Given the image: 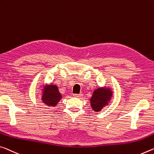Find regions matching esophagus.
<instances>
[{
	"label": "esophagus",
	"mask_w": 154,
	"mask_h": 154,
	"mask_svg": "<svg viewBox=\"0 0 154 154\" xmlns=\"http://www.w3.org/2000/svg\"><path fill=\"white\" fill-rule=\"evenodd\" d=\"M73 96L75 97H77V98H79V97H82V94H73Z\"/></svg>",
	"instance_id": "obj_1"
}]
</instances>
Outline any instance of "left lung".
I'll use <instances>...</instances> for the list:
<instances>
[{"instance_id": "obj_1", "label": "left lung", "mask_w": 154, "mask_h": 154, "mask_svg": "<svg viewBox=\"0 0 154 154\" xmlns=\"http://www.w3.org/2000/svg\"><path fill=\"white\" fill-rule=\"evenodd\" d=\"M113 91L110 87H99L95 89L90 97V106L94 112H101L104 107L110 103Z\"/></svg>"}]
</instances>
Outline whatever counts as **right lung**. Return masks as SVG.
<instances>
[{
  "label": "right lung",
  "mask_w": 154,
  "mask_h": 154,
  "mask_svg": "<svg viewBox=\"0 0 154 154\" xmlns=\"http://www.w3.org/2000/svg\"><path fill=\"white\" fill-rule=\"evenodd\" d=\"M40 87L42 88V89H41V99L42 103L49 107L57 106L62 98V95L60 92L58 87L54 84H47Z\"/></svg>",
  "instance_id": "1"
}]
</instances>
